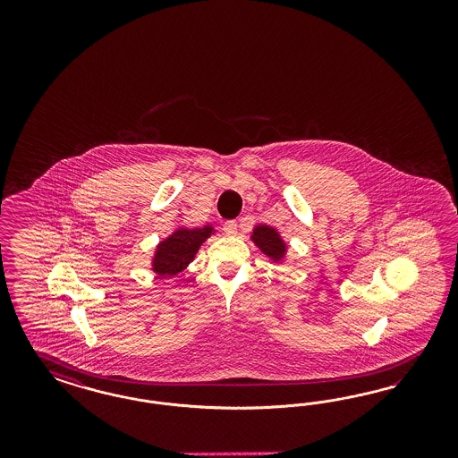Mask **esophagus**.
<instances>
[{
  "instance_id": "obj_1",
  "label": "esophagus",
  "mask_w": 458,
  "mask_h": 458,
  "mask_svg": "<svg viewBox=\"0 0 458 458\" xmlns=\"http://www.w3.org/2000/svg\"><path fill=\"white\" fill-rule=\"evenodd\" d=\"M223 232H225L226 235H236V233H238V225H236V222H225V225H223Z\"/></svg>"
}]
</instances>
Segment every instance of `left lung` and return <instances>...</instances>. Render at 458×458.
I'll list each match as a JSON object with an SVG mask.
<instances>
[{
  "label": "left lung",
  "mask_w": 458,
  "mask_h": 458,
  "mask_svg": "<svg viewBox=\"0 0 458 458\" xmlns=\"http://www.w3.org/2000/svg\"><path fill=\"white\" fill-rule=\"evenodd\" d=\"M251 238H253L255 245H259V249H262L265 255H268L272 259H280L284 255L285 245L282 243L280 236H278L277 232L274 228L260 225V226H257L253 230V236Z\"/></svg>",
  "instance_id": "8db88e82"
}]
</instances>
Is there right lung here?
Returning <instances> with one entry per match:
<instances>
[{
    "instance_id": "right-lung-1",
    "label": "right lung",
    "mask_w": 458,
    "mask_h": 458,
    "mask_svg": "<svg viewBox=\"0 0 458 458\" xmlns=\"http://www.w3.org/2000/svg\"><path fill=\"white\" fill-rule=\"evenodd\" d=\"M211 228L178 230L165 240L154 257V272L157 276H176L193 260L199 245L208 238Z\"/></svg>"
}]
</instances>
